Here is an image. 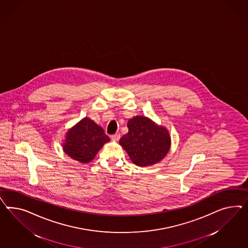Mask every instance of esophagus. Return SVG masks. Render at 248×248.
<instances>
[{"mask_svg": "<svg viewBox=\"0 0 248 248\" xmlns=\"http://www.w3.org/2000/svg\"><path fill=\"white\" fill-rule=\"evenodd\" d=\"M120 137H121V135L119 134H114V135H112V136H111V138H112V140H113V141H119V139H120Z\"/></svg>", "mask_w": 248, "mask_h": 248, "instance_id": "1", "label": "esophagus"}]
</instances>
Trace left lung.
<instances>
[{"label":"left lung","mask_w":248,"mask_h":248,"mask_svg":"<svg viewBox=\"0 0 248 248\" xmlns=\"http://www.w3.org/2000/svg\"><path fill=\"white\" fill-rule=\"evenodd\" d=\"M127 127L119 143L135 165L148 167L165 158L171 143L167 128L142 115L131 118Z\"/></svg>","instance_id":"obj_1"}]
</instances>
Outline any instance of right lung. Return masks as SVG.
I'll return each instance as SVG.
<instances>
[{"label":"right lung","instance_id":"add662e5","mask_svg":"<svg viewBox=\"0 0 248 248\" xmlns=\"http://www.w3.org/2000/svg\"><path fill=\"white\" fill-rule=\"evenodd\" d=\"M110 141L103 128L88 117L67 130L62 148L64 153L81 163L93 161L105 143Z\"/></svg>","mask_w":248,"mask_h":248}]
</instances>
